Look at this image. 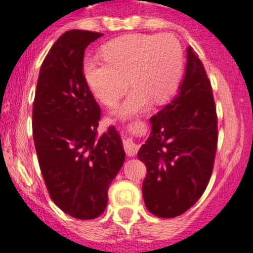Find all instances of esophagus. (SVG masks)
Instances as JSON below:
<instances>
[{
    "instance_id": "1",
    "label": "esophagus",
    "mask_w": 253,
    "mask_h": 253,
    "mask_svg": "<svg viewBox=\"0 0 253 253\" xmlns=\"http://www.w3.org/2000/svg\"><path fill=\"white\" fill-rule=\"evenodd\" d=\"M124 148L128 157H133L134 154H137V152H138V146L129 138H126L124 141Z\"/></svg>"
}]
</instances>
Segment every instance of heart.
I'll return each instance as SVG.
<instances>
[{"mask_svg": "<svg viewBox=\"0 0 253 253\" xmlns=\"http://www.w3.org/2000/svg\"><path fill=\"white\" fill-rule=\"evenodd\" d=\"M104 58H86L84 77L97 99L112 106L133 85L119 109L122 116L163 102L175 92L184 69V51L171 34H127L105 44Z\"/></svg>", "mask_w": 253, "mask_h": 253, "instance_id": "b5f03b06", "label": "heart"}]
</instances>
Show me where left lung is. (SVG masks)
<instances>
[{
    "instance_id": "left-lung-1",
    "label": "left lung",
    "mask_w": 253,
    "mask_h": 253,
    "mask_svg": "<svg viewBox=\"0 0 253 253\" xmlns=\"http://www.w3.org/2000/svg\"><path fill=\"white\" fill-rule=\"evenodd\" d=\"M178 94L151 117L152 132L137 156L147 167L142 185L147 209L179 216L205 192L217 148V115L211 84L192 46Z\"/></svg>"
}]
</instances>
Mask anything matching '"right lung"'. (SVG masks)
Returning <instances> with one entry per match:
<instances>
[{
    "instance_id": "obj_1",
    "label": "right lung",
    "mask_w": 253,
    "mask_h": 253,
    "mask_svg": "<svg viewBox=\"0 0 253 253\" xmlns=\"http://www.w3.org/2000/svg\"><path fill=\"white\" fill-rule=\"evenodd\" d=\"M102 33L65 32L39 70L33 102V139L51 200L80 220L100 216L107 190L125 162L114 126L99 136L101 110L85 80L84 54Z\"/></svg>"
}]
</instances>
